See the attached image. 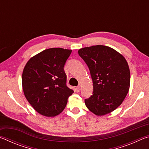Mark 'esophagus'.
<instances>
[{
	"label": "esophagus",
	"mask_w": 149,
	"mask_h": 149,
	"mask_svg": "<svg viewBox=\"0 0 149 149\" xmlns=\"http://www.w3.org/2000/svg\"><path fill=\"white\" fill-rule=\"evenodd\" d=\"M80 89H81L80 86H77L76 87V88H75V91H76V92L77 93H79L80 91Z\"/></svg>",
	"instance_id": "1"
}]
</instances>
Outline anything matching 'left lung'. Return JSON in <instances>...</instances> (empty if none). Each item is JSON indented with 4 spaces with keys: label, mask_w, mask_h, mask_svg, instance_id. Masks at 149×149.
Returning <instances> with one entry per match:
<instances>
[{
    "label": "left lung",
    "mask_w": 149,
    "mask_h": 149,
    "mask_svg": "<svg viewBox=\"0 0 149 149\" xmlns=\"http://www.w3.org/2000/svg\"><path fill=\"white\" fill-rule=\"evenodd\" d=\"M78 54L89 68L93 83V95L85 99L86 107L97 116L114 111L130 89V72L125 58L104 45L83 48Z\"/></svg>",
    "instance_id": "1"
}]
</instances>
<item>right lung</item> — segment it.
<instances>
[{
    "label": "right lung",
    "instance_id": "obj_1",
    "mask_svg": "<svg viewBox=\"0 0 149 149\" xmlns=\"http://www.w3.org/2000/svg\"><path fill=\"white\" fill-rule=\"evenodd\" d=\"M72 50L62 48L46 49L30 58L22 74L26 98L41 115L55 116L66 106L74 93L66 85L64 65Z\"/></svg>",
    "mask_w": 149,
    "mask_h": 149
}]
</instances>
